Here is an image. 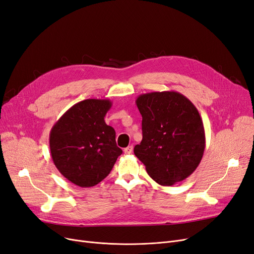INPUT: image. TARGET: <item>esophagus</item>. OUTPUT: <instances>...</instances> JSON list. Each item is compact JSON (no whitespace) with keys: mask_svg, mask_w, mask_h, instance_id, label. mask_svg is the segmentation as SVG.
Instances as JSON below:
<instances>
[{"mask_svg":"<svg viewBox=\"0 0 254 254\" xmlns=\"http://www.w3.org/2000/svg\"><path fill=\"white\" fill-rule=\"evenodd\" d=\"M132 150H133V146L130 145V146L124 148V153L125 154H130L131 152H132Z\"/></svg>","mask_w":254,"mask_h":254,"instance_id":"esophagus-1","label":"esophagus"}]
</instances>
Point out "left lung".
I'll return each instance as SVG.
<instances>
[{"instance_id": "1", "label": "left lung", "mask_w": 254, "mask_h": 254, "mask_svg": "<svg viewBox=\"0 0 254 254\" xmlns=\"http://www.w3.org/2000/svg\"><path fill=\"white\" fill-rule=\"evenodd\" d=\"M143 139L134 154L162 186L187 179L197 168L206 146L205 129L192 102L177 91L138 95Z\"/></svg>"}]
</instances>
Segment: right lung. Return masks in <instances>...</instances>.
Returning a JSON list of instances; mask_svg holds the SVG:
<instances>
[{"mask_svg":"<svg viewBox=\"0 0 254 254\" xmlns=\"http://www.w3.org/2000/svg\"><path fill=\"white\" fill-rule=\"evenodd\" d=\"M110 100L88 99L74 104L51 128V159L61 174L76 186L97 185L110 173L122 149L116 131L105 123Z\"/></svg>","mask_w":254,"mask_h":254,"instance_id":"add662e5","label":"right lung"}]
</instances>
